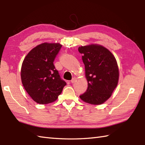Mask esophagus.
Wrapping results in <instances>:
<instances>
[{
	"label": "esophagus",
	"mask_w": 145,
	"mask_h": 145,
	"mask_svg": "<svg viewBox=\"0 0 145 145\" xmlns=\"http://www.w3.org/2000/svg\"><path fill=\"white\" fill-rule=\"evenodd\" d=\"M75 81H76V78H74L72 79V80L71 81V83H74Z\"/></svg>",
	"instance_id": "1"
}]
</instances>
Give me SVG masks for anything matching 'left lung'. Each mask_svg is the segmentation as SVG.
<instances>
[{
    "mask_svg": "<svg viewBox=\"0 0 145 145\" xmlns=\"http://www.w3.org/2000/svg\"><path fill=\"white\" fill-rule=\"evenodd\" d=\"M78 51L82 54L88 86L79 97L89 104L101 105L117 86L119 69L116 59L108 49L97 44L79 47Z\"/></svg>",
    "mask_w": 145,
    "mask_h": 145,
    "instance_id": "8db88e82",
    "label": "left lung"
}]
</instances>
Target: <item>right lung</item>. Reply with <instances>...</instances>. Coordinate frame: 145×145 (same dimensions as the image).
I'll list each match as a JSON object with an SVG mask.
<instances>
[{
  "mask_svg": "<svg viewBox=\"0 0 145 145\" xmlns=\"http://www.w3.org/2000/svg\"><path fill=\"white\" fill-rule=\"evenodd\" d=\"M61 47L59 43H42L32 49L24 59L20 71L23 86L39 104L56 101L66 85L53 63Z\"/></svg>",
  "mask_w": 145,
  "mask_h": 145,
  "instance_id": "obj_1",
  "label": "right lung"
}]
</instances>
